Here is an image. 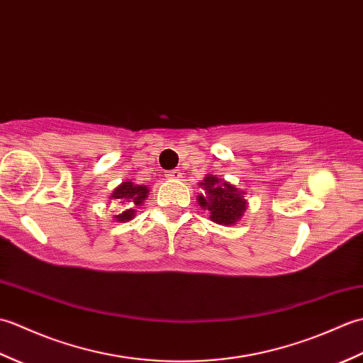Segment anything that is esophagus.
Here are the masks:
<instances>
[{
	"mask_svg": "<svg viewBox=\"0 0 363 363\" xmlns=\"http://www.w3.org/2000/svg\"><path fill=\"white\" fill-rule=\"evenodd\" d=\"M168 177H169V179H173V181H179L182 177V173L179 172V169H174V172H169Z\"/></svg>",
	"mask_w": 363,
	"mask_h": 363,
	"instance_id": "esophagus-1",
	"label": "esophagus"
}]
</instances>
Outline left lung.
I'll return each instance as SVG.
<instances>
[{
	"label": "left lung",
	"instance_id": "obj_1",
	"mask_svg": "<svg viewBox=\"0 0 363 363\" xmlns=\"http://www.w3.org/2000/svg\"><path fill=\"white\" fill-rule=\"evenodd\" d=\"M199 187L203 189V194L196 196V203L209 213L211 221L223 226L237 225L248 207L245 191L215 174H206Z\"/></svg>",
	"mask_w": 363,
	"mask_h": 363
}]
</instances>
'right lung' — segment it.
<instances>
[{"label":"right lung","mask_w":363,"mask_h":363,"mask_svg":"<svg viewBox=\"0 0 363 363\" xmlns=\"http://www.w3.org/2000/svg\"><path fill=\"white\" fill-rule=\"evenodd\" d=\"M150 190L146 186H138L133 181H125L121 182L120 186L115 189L109 199L113 201H118L121 207V212L118 215H113V220L117 223H126L135 218V207L143 206L145 199L148 198Z\"/></svg>","instance_id":"right-lung-1"}]
</instances>
